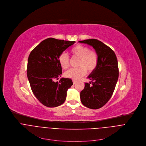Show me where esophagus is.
I'll return each mask as SVG.
<instances>
[{"label":"esophagus","mask_w":146,"mask_h":146,"mask_svg":"<svg viewBox=\"0 0 146 146\" xmlns=\"http://www.w3.org/2000/svg\"><path fill=\"white\" fill-rule=\"evenodd\" d=\"M76 81H75V80H73V84H76Z\"/></svg>","instance_id":"1"}]
</instances>
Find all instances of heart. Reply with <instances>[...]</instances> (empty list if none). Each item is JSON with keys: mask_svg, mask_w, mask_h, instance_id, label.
I'll return each mask as SVG.
<instances>
[{"mask_svg": "<svg viewBox=\"0 0 146 146\" xmlns=\"http://www.w3.org/2000/svg\"><path fill=\"white\" fill-rule=\"evenodd\" d=\"M71 53L73 57L79 58L78 67L76 69H70L64 74L66 77L74 80H78L84 76L87 70L93 72L98 64V56L96 52L90 50L89 48L82 45H77L72 48ZM59 63L61 67L64 70L69 67V57L63 53L59 57Z\"/></svg>", "mask_w": 146, "mask_h": 146, "instance_id": "b5f03b06", "label": "heart"}]
</instances>
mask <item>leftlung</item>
Instances as JSON below:
<instances>
[{
	"instance_id": "8db88e82",
	"label": "left lung",
	"mask_w": 146,
	"mask_h": 146,
	"mask_svg": "<svg viewBox=\"0 0 146 146\" xmlns=\"http://www.w3.org/2000/svg\"><path fill=\"white\" fill-rule=\"evenodd\" d=\"M79 42L92 46L98 56L96 69L87 76L91 81L85 83L80 94L84 106L97 109L105 105L113 93L119 78L117 59L113 50L98 40H85Z\"/></svg>"
}]
</instances>
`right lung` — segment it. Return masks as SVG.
Listing matches in <instances>:
<instances>
[{"label": "right lung", "mask_w": 146, "mask_h": 146, "mask_svg": "<svg viewBox=\"0 0 146 146\" xmlns=\"http://www.w3.org/2000/svg\"><path fill=\"white\" fill-rule=\"evenodd\" d=\"M75 41L48 38L41 42L29 54L27 75L32 90L44 105L54 108L66 101L67 92L73 84L69 78H62V69L59 57Z\"/></svg>", "instance_id": "add662e5"}]
</instances>
